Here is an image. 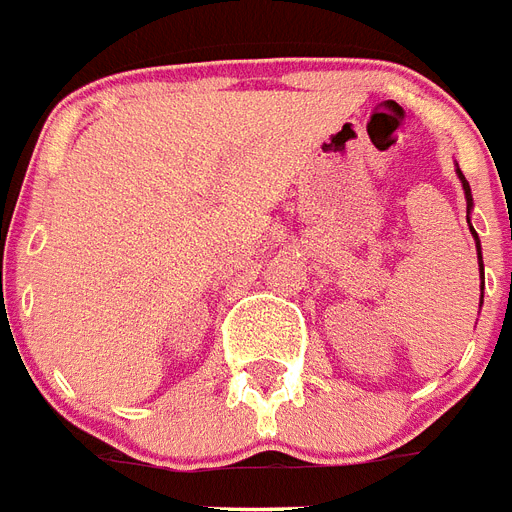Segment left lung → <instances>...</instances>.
I'll list each match as a JSON object with an SVG mask.
<instances>
[{
	"label": "left lung",
	"instance_id": "left-lung-1",
	"mask_svg": "<svg viewBox=\"0 0 512 512\" xmlns=\"http://www.w3.org/2000/svg\"><path fill=\"white\" fill-rule=\"evenodd\" d=\"M457 171V177H460V182H463V192H465V203H468V214H470V208H473V195H470V185H468V179L463 177V171L455 169ZM470 232H473V240H476V253H478V267H481V304H484V261H481V240H478L476 230L470 227Z\"/></svg>",
	"mask_w": 512,
	"mask_h": 512
}]
</instances>
